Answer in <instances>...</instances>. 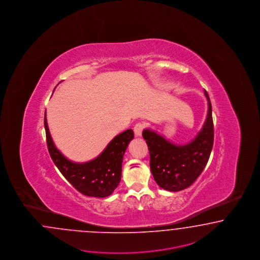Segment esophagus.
I'll return each mask as SVG.
<instances>
[{"mask_svg": "<svg viewBox=\"0 0 260 260\" xmlns=\"http://www.w3.org/2000/svg\"><path fill=\"white\" fill-rule=\"evenodd\" d=\"M143 129H144V124L143 123H137L134 127V133L136 137H141L143 134Z\"/></svg>", "mask_w": 260, "mask_h": 260, "instance_id": "34e87169", "label": "esophagus"}]
</instances>
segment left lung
Segmentation results:
<instances>
[{"instance_id":"8db88e82","label":"left lung","mask_w":260,"mask_h":260,"mask_svg":"<svg viewBox=\"0 0 260 260\" xmlns=\"http://www.w3.org/2000/svg\"><path fill=\"white\" fill-rule=\"evenodd\" d=\"M208 114L201 130L190 142L177 144L151 128L143 131L150 153L151 173L159 187L176 192L190 186L208 164L213 146L212 109L209 94Z\"/></svg>"}]
</instances>
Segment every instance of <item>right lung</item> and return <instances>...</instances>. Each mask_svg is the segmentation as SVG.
Segmentation results:
<instances>
[{
	"label": "right lung",
	"mask_w": 260,
	"mask_h": 260,
	"mask_svg": "<svg viewBox=\"0 0 260 260\" xmlns=\"http://www.w3.org/2000/svg\"><path fill=\"white\" fill-rule=\"evenodd\" d=\"M45 129L50 157L62 175L79 192L90 197H108L121 179L123 156L128 144L134 139L132 129L117 135L94 159L76 162L65 157L55 146L50 136L45 114Z\"/></svg>",
	"instance_id": "obj_1"
}]
</instances>
